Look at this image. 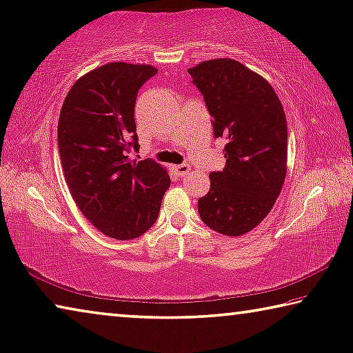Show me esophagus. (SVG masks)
<instances>
[{"label": "esophagus", "mask_w": 353, "mask_h": 353, "mask_svg": "<svg viewBox=\"0 0 353 353\" xmlns=\"http://www.w3.org/2000/svg\"><path fill=\"white\" fill-rule=\"evenodd\" d=\"M174 170H176V172H177L179 176H185V174H188L190 171H192V166L187 165V163H182V165L174 166Z\"/></svg>", "instance_id": "34e87169"}]
</instances>
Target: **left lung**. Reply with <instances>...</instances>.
Wrapping results in <instances>:
<instances>
[{
	"mask_svg": "<svg viewBox=\"0 0 353 353\" xmlns=\"http://www.w3.org/2000/svg\"><path fill=\"white\" fill-rule=\"evenodd\" d=\"M212 116L215 138H226V166L210 172L198 199L201 220L225 236L250 232L281 193L288 163V122L270 83L239 61L210 59L188 69Z\"/></svg>",
	"mask_w": 353,
	"mask_h": 353,
	"instance_id": "obj_1",
	"label": "left lung"
}]
</instances>
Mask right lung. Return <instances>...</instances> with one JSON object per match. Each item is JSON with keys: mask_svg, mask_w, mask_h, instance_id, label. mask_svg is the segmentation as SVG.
Wrapping results in <instances>:
<instances>
[{"mask_svg": "<svg viewBox=\"0 0 353 353\" xmlns=\"http://www.w3.org/2000/svg\"><path fill=\"white\" fill-rule=\"evenodd\" d=\"M157 72L146 64L97 67L75 81L59 113L58 149L72 198L99 231L117 240L152 228L171 185L163 166L130 159L139 149L138 91Z\"/></svg>", "mask_w": 353, "mask_h": 353, "instance_id": "add662e5", "label": "right lung"}]
</instances>
